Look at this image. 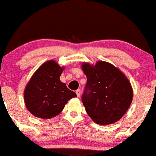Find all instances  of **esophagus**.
I'll return each instance as SVG.
<instances>
[{"label": "esophagus", "instance_id": "34e87169", "mask_svg": "<svg viewBox=\"0 0 156 156\" xmlns=\"http://www.w3.org/2000/svg\"><path fill=\"white\" fill-rule=\"evenodd\" d=\"M76 94H77V96L78 97V98H79L80 97V89H77V90L76 91Z\"/></svg>", "mask_w": 156, "mask_h": 156}]
</instances>
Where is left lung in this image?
Segmentation results:
<instances>
[{
	"label": "left lung",
	"mask_w": 156,
	"mask_h": 156,
	"mask_svg": "<svg viewBox=\"0 0 156 156\" xmlns=\"http://www.w3.org/2000/svg\"><path fill=\"white\" fill-rule=\"evenodd\" d=\"M87 83L82 103L94 122L109 125L120 119L133 100V89L128 78L117 67L105 62L94 66L83 63Z\"/></svg>",
	"instance_id": "1"
}]
</instances>
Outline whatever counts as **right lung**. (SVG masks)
<instances>
[{
	"instance_id": "obj_1",
	"label": "right lung",
	"mask_w": 156,
	"mask_h": 156,
	"mask_svg": "<svg viewBox=\"0 0 156 156\" xmlns=\"http://www.w3.org/2000/svg\"><path fill=\"white\" fill-rule=\"evenodd\" d=\"M63 68L51 60L40 66L27 84L24 92L26 108L35 117L50 119L63 110L68 101L77 97L59 77Z\"/></svg>"
}]
</instances>
